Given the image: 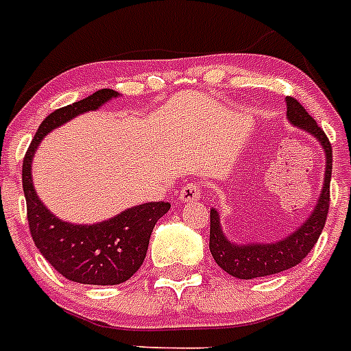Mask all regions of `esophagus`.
<instances>
[{
  "mask_svg": "<svg viewBox=\"0 0 351 351\" xmlns=\"http://www.w3.org/2000/svg\"><path fill=\"white\" fill-rule=\"evenodd\" d=\"M201 184L197 183H189L184 184L183 189H181V193H179V197L183 203H192V201H197L199 195H201Z\"/></svg>",
  "mask_w": 351,
  "mask_h": 351,
  "instance_id": "obj_1",
  "label": "esophagus"
}]
</instances>
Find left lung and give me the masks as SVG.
Segmentation results:
<instances>
[{"label": "left lung", "instance_id": "8db88e82", "mask_svg": "<svg viewBox=\"0 0 351 351\" xmlns=\"http://www.w3.org/2000/svg\"><path fill=\"white\" fill-rule=\"evenodd\" d=\"M287 119L299 130L306 132L319 141L326 156L324 181L319 193L317 203L312 214L302 221L287 237L274 243H235L230 241L221 226V215L215 208L210 210V252L217 265L226 274L237 279H255V277L274 276L288 270L301 263L313 245L317 243L330 206V179H332V145L326 134L321 130L304 106L293 97H287Z\"/></svg>", "mask_w": 351, "mask_h": 351}]
</instances>
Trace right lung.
I'll return each mask as SVG.
<instances>
[{
    "label": "right lung",
    "instance_id": "right-lung-1",
    "mask_svg": "<svg viewBox=\"0 0 351 351\" xmlns=\"http://www.w3.org/2000/svg\"><path fill=\"white\" fill-rule=\"evenodd\" d=\"M121 94L101 88L85 99L58 108L39 125L23 161V192L34 245L69 281L112 287L128 281L143 265L152 230L170 203H143L94 224L69 223L52 214L39 199L32 181V161L45 136L70 119L97 110Z\"/></svg>",
    "mask_w": 351,
    "mask_h": 351
}]
</instances>
